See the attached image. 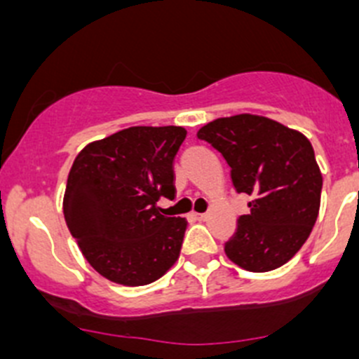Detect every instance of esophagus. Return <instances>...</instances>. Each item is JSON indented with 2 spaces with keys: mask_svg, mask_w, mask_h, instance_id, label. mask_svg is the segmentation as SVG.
<instances>
[{
  "mask_svg": "<svg viewBox=\"0 0 359 359\" xmlns=\"http://www.w3.org/2000/svg\"><path fill=\"white\" fill-rule=\"evenodd\" d=\"M193 217L198 221H205L207 219V214H193Z\"/></svg>",
  "mask_w": 359,
  "mask_h": 359,
  "instance_id": "esophagus-1",
  "label": "esophagus"
}]
</instances>
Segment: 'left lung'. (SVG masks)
Returning a JSON list of instances; mask_svg holds the SVG:
<instances>
[{
	"label": "left lung",
	"mask_w": 359,
	"mask_h": 359,
	"mask_svg": "<svg viewBox=\"0 0 359 359\" xmlns=\"http://www.w3.org/2000/svg\"><path fill=\"white\" fill-rule=\"evenodd\" d=\"M196 136L225 157L237 193L251 196L226 257L251 273L289 262L319 216L323 175L306 136L248 113L209 122Z\"/></svg>",
	"instance_id": "8db88e82"
}]
</instances>
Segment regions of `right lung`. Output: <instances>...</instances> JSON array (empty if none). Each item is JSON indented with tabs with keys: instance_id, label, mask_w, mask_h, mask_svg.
I'll use <instances>...</instances> for the list:
<instances>
[{
	"instance_id": "obj_1",
	"label": "right lung",
	"mask_w": 359,
	"mask_h": 359,
	"mask_svg": "<svg viewBox=\"0 0 359 359\" xmlns=\"http://www.w3.org/2000/svg\"><path fill=\"white\" fill-rule=\"evenodd\" d=\"M184 140V127H129L74 159L63 216L100 276L149 285L177 262L187 223L163 216L157 202L175 196L173 159Z\"/></svg>"
}]
</instances>
